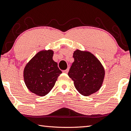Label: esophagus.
<instances>
[{
    "instance_id": "1",
    "label": "esophagus",
    "mask_w": 131,
    "mask_h": 131,
    "mask_svg": "<svg viewBox=\"0 0 131 131\" xmlns=\"http://www.w3.org/2000/svg\"><path fill=\"white\" fill-rule=\"evenodd\" d=\"M69 68L65 70H63V73H68L69 72Z\"/></svg>"
}]
</instances>
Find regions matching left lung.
<instances>
[{
    "label": "left lung",
    "instance_id": "obj_1",
    "mask_svg": "<svg viewBox=\"0 0 131 131\" xmlns=\"http://www.w3.org/2000/svg\"><path fill=\"white\" fill-rule=\"evenodd\" d=\"M74 61L68 75L74 81L81 94L89 96L101 88L105 77V69L101 62L88 51L77 49L73 53Z\"/></svg>",
    "mask_w": 131,
    "mask_h": 131
}]
</instances>
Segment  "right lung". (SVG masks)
I'll return each mask as SVG.
<instances>
[{
	"mask_svg": "<svg viewBox=\"0 0 131 131\" xmlns=\"http://www.w3.org/2000/svg\"><path fill=\"white\" fill-rule=\"evenodd\" d=\"M54 51L43 50L37 53L26 64L23 78L30 92L45 96L53 89L61 70L53 59Z\"/></svg>",
	"mask_w": 131,
	"mask_h": 131,
	"instance_id": "obj_1",
	"label": "right lung"
}]
</instances>
